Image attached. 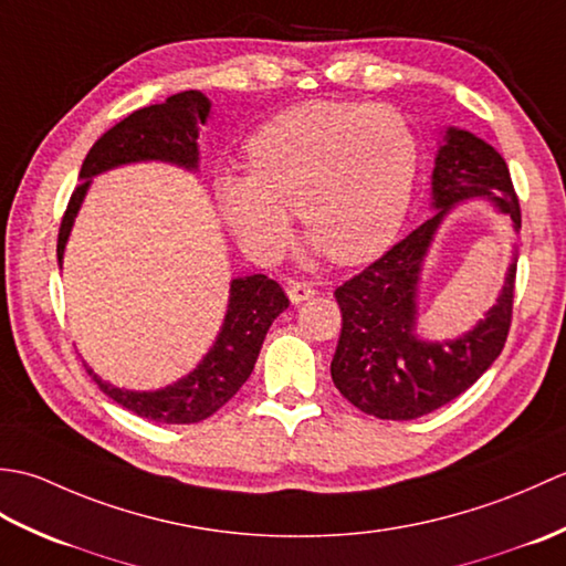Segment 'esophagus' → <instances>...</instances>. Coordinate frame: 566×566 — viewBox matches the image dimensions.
Listing matches in <instances>:
<instances>
[{
  "mask_svg": "<svg viewBox=\"0 0 566 566\" xmlns=\"http://www.w3.org/2000/svg\"><path fill=\"white\" fill-rule=\"evenodd\" d=\"M286 294H290L292 304H302V302H308V298L316 294V290L308 282H292L286 286Z\"/></svg>",
  "mask_w": 566,
  "mask_h": 566,
  "instance_id": "34e87169",
  "label": "esophagus"
}]
</instances>
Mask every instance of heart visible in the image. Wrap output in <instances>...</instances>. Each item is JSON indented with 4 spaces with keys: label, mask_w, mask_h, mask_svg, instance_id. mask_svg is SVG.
<instances>
[{
    "label": "heart",
    "mask_w": 566,
    "mask_h": 566,
    "mask_svg": "<svg viewBox=\"0 0 566 566\" xmlns=\"http://www.w3.org/2000/svg\"><path fill=\"white\" fill-rule=\"evenodd\" d=\"M248 158L252 170L216 177V201L252 260L282 255L296 202L308 248L355 264L399 235L413 197L418 140L389 106L306 102L262 124Z\"/></svg>",
    "instance_id": "b5f03b06"
}]
</instances>
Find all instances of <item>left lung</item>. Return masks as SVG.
<instances>
[{
	"instance_id": "left-lung-1",
	"label": "left lung",
	"mask_w": 566,
	"mask_h": 566,
	"mask_svg": "<svg viewBox=\"0 0 566 566\" xmlns=\"http://www.w3.org/2000/svg\"><path fill=\"white\" fill-rule=\"evenodd\" d=\"M430 185L436 213L335 290L343 331L331 363L333 384L359 411L381 420H413L457 399L494 365L511 328L518 245L496 304L472 331L452 340L418 335L420 270L444 216L467 201H489L521 231L506 160L469 130H444Z\"/></svg>"
}]
</instances>
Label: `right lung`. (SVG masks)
Here are the masks:
<instances>
[{
	"label": "right lung",
	"mask_w": 566,
	"mask_h": 566,
	"mask_svg": "<svg viewBox=\"0 0 566 566\" xmlns=\"http://www.w3.org/2000/svg\"><path fill=\"white\" fill-rule=\"evenodd\" d=\"M211 102L207 94L187 90L172 94L163 104L146 106L128 114L124 122L94 143L82 163L80 185L72 191L67 211L57 233V264L63 268L65 245L77 219L92 179L122 165L134 163H170L185 167L189 172L199 170V126L207 124ZM290 306V298L282 286L268 274H250L231 280L228 308L209 353L201 363L177 379L155 391L122 389L104 381L87 365V375L97 387L130 413L155 420V423L189 426L213 416L219 408L233 399L235 391L248 381L252 367L258 363L260 347L272 321Z\"/></svg>",
	"instance_id": "add662e5"
}]
</instances>
